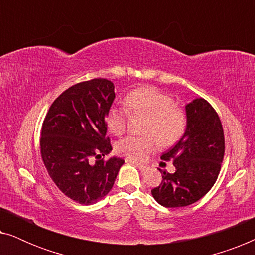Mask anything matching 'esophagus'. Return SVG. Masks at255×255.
Returning <instances> with one entry per match:
<instances>
[{"label": "esophagus", "instance_id": "1", "mask_svg": "<svg viewBox=\"0 0 255 255\" xmlns=\"http://www.w3.org/2000/svg\"><path fill=\"white\" fill-rule=\"evenodd\" d=\"M127 161H130V162H132V163H134L135 166L138 167L139 169L141 170V172H145V170H147L148 169V167L146 166V165H141V163H138V162H134V161H131V160H127Z\"/></svg>", "mask_w": 255, "mask_h": 255}]
</instances>
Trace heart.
<instances>
[{
  "instance_id": "heart-1",
  "label": "heart",
  "mask_w": 255,
  "mask_h": 255,
  "mask_svg": "<svg viewBox=\"0 0 255 255\" xmlns=\"http://www.w3.org/2000/svg\"><path fill=\"white\" fill-rule=\"evenodd\" d=\"M124 108H111L107 114V125L114 134L124 133L128 113L147 116L145 137L128 135L116 144V152L128 160H142L154 151L158 140L169 146L182 137L187 128V115L182 108L174 104L173 97L153 86L132 90L124 100Z\"/></svg>"
}]
</instances>
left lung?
I'll return each instance as SVG.
<instances>
[{
	"mask_svg": "<svg viewBox=\"0 0 255 255\" xmlns=\"http://www.w3.org/2000/svg\"><path fill=\"white\" fill-rule=\"evenodd\" d=\"M187 128L175 146L161 159L173 160L175 173H163L154 200L166 208L187 207L201 200L217 180L225 152L224 131L216 110L204 99L186 106Z\"/></svg>",
	"mask_w": 255,
	"mask_h": 255,
	"instance_id": "left-lung-1",
	"label": "left lung"
}]
</instances>
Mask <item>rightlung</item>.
Segmentation results:
<instances>
[{"instance_id":"right-lung-1","label":"right lung","mask_w":255,"mask_h":255,"mask_svg":"<svg viewBox=\"0 0 255 255\" xmlns=\"http://www.w3.org/2000/svg\"><path fill=\"white\" fill-rule=\"evenodd\" d=\"M114 83L93 79L69 87L48 109L41 127L40 154L48 175L71 200L89 205L113 188L124 160L111 152L107 114Z\"/></svg>"}]
</instances>
